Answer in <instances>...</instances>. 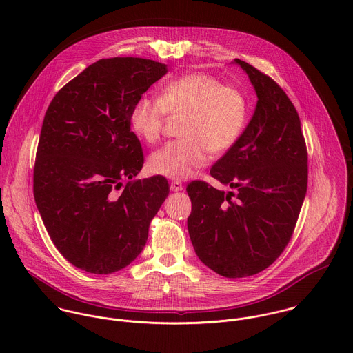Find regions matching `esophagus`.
Returning a JSON list of instances; mask_svg holds the SVG:
<instances>
[{"mask_svg": "<svg viewBox=\"0 0 353 353\" xmlns=\"http://www.w3.org/2000/svg\"><path fill=\"white\" fill-rule=\"evenodd\" d=\"M170 190L172 191H181L183 190V184L180 181H172L170 183Z\"/></svg>", "mask_w": 353, "mask_h": 353, "instance_id": "obj_1", "label": "esophagus"}]
</instances>
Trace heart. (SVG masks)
Returning a JSON list of instances; mask_svg holds the SVG:
<instances>
[{
    "label": "heart",
    "mask_w": 353,
    "mask_h": 353,
    "mask_svg": "<svg viewBox=\"0 0 353 353\" xmlns=\"http://www.w3.org/2000/svg\"><path fill=\"white\" fill-rule=\"evenodd\" d=\"M166 114L184 117L181 139L154 152L148 166L154 174L184 180L208 163L210 152L221 155L237 142L245 125L247 102L237 88L212 75L187 74L168 83L159 99L139 97L130 112L131 130L143 142L157 143Z\"/></svg>",
    "instance_id": "1"
}]
</instances>
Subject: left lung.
<instances>
[{"label": "left lung", "mask_w": 353, "mask_h": 353, "mask_svg": "<svg viewBox=\"0 0 353 353\" xmlns=\"http://www.w3.org/2000/svg\"><path fill=\"white\" fill-rule=\"evenodd\" d=\"M257 93L253 117L211 176L187 185L188 233L198 259L226 278L268 268L288 245L307 191V149L299 114L283 89L239 59Z\"/></svg>", "instance_id": "1"}]
</instances>
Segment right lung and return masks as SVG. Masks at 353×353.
<instances>
[{
	"label": "right lung",
	"instance_id": "add662e5",
	"mask_svg": "<svg viewBox=\"0 0 353 353\" xmlns=\"http://www.w3.org/2000/svg\"><path fill=\"white\" fill-rule=\"evenodd\" d=\"M166 72L154 60H99L63 86L46 112L33 194L50 239L77 268L108 275L131 264L169 195L162 176L134 180L143 154L130 125L132 105Z\"/></svg>",
	"mask_w": 353,
	"mask_h": 353
}]
</instances>
